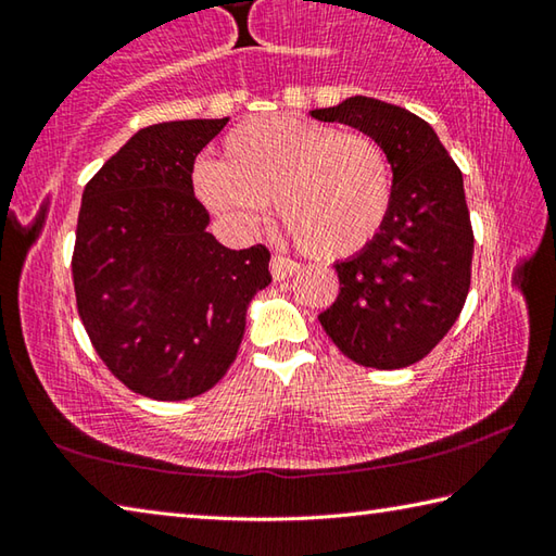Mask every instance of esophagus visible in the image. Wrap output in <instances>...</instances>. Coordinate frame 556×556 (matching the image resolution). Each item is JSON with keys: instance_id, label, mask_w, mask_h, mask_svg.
<instances>
[{"instance_id": "obj_1", "label": "esophagus", "mask_w": 556, "mask_h": 556, "mask_svg": "<svg viewBox=\"0 0 556 556\" xmlns=\"http://www.w3.org/2000/svg\"><path fill=\"white\" fill-rule=\"evenodd\" d=\"M269 269H271V277L281 281V279H289L294 271H299V265L294 260H289L285 255H275L269 262Z\"/></svg>"}]
</instances>
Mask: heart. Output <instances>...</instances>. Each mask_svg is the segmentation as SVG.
Wrapping results in <instances>:
<instances>
[{
	"mask_svg": "<svg viewBox=\"0 0 556 556\" xmlns=\"http://www.w3.org/2000/svg\"><path fill=\"white\" fill-rule=\"evenodd\" d=\"M195 186L211 211L242 230L275 201L296 248L321 260L361 252L392 203V168L378 139L289 115L240 122L220 164L199 166Z\"/></svg>",
	"mask_w": 556,
	"mask_h": 556,
	"instance_id": "obj_1",
	"label": "heart"
}]
</instances>
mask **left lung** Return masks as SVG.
Listing matches in <instances>:
<instances>
[{"instance_id": "obj_1", "label": "left lung", "mask_w": 556, "mask_h": 556, "mask_svg": "<svg viewBox=\"0 0 556 556\" xmlns=\"http://www.w3.org/2000/svg\"><path fill=\"white\" fill-rule=\"evenodd\" d=\"M312 117L375 137L392 166L388 218L357 255L336 262L341 291L318 321L353 363L407 368L431 353L466 304L473 228L464 176L437 131L404 108L355 96Z\"/></svg>"}]
</instances>
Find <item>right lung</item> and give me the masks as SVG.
<instances>
[{"instance_id":"right-lung-1","label":"right lung","mask_w":556,"mask_h":556,"mask_svg":"<svg viewBox=\"0 0 556 556\" xmlns=\"http://www.w3.org/2000/svg\"><path fill=\"white\" fill-rule=\"evenodd\" d=\"M228 125L178 119L139 129L83 191L73 250L80 321L131 392L178 402L218 382L238 355L269 250H230L193 195V162Z\"/></svg>"}]
</instances>
